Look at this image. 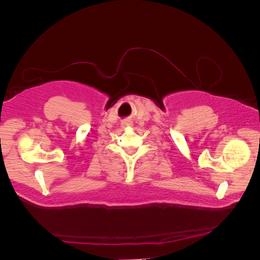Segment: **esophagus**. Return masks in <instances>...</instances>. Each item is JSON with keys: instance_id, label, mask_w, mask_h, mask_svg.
Masks as SVG:
<instances>
[{"instance_id": "esophagus-1", "label": "esophagus", "mask_w": 260, "mask_h": 260, "mask_svg": "<svg viewBox=\"0 0 260 260\" xmlns=\"http://www.w3.org/2000/svg\"><path fill=\"white\" fill-rule=\"evenodd\" d=\"M121 125H122L123 128H125V127H132L133 122H132L130 119H125V120H123V121L121 122Z\"/></svg>"}]
</instances>
